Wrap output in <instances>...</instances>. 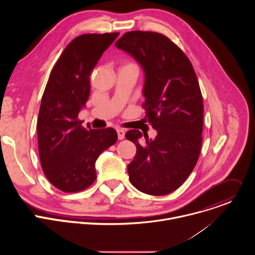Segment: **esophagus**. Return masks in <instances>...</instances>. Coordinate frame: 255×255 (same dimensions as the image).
Segmentation results:
<instances>
[{"mask_svg":"<svg viewBox=\"0 0 255 255\" xmlns=\"http://www.w3.org/2000/svg\"><path fill=\"white\" fill-rule=\"evenodd\" d=\"M117 134H118V139H119V140L124 139V137H125V131H124V130L118 129V130H117Z\"/></svg>","mask_w":255,"mask_h":255,"instance_id":"34e87169","label":"esophagus"}]
</instances>
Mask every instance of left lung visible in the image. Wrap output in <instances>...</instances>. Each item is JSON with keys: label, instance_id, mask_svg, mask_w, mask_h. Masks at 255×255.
Wrapping results in <instances>:
<instances>
[{"label": "left lung", "instance_id": "8db88e82", "mask_svg": "<svg viewBox=\"0 0 255 255\" xmlns=\"http://www.w3.org/2000/svg\"><path fill=\"white\" fill-rule=\"evenodd\" d=\"M115 45L144 70L142 107L157 132L153 140L144 135L143 144L138 130L126 133L137 148L129 179L142 193L167 195L189 177L202 147L204 104L195 69L183 50L157 32L130 31Z\"/></svg>", "mask_w": 255, "mask_h": 255}]
</instances>
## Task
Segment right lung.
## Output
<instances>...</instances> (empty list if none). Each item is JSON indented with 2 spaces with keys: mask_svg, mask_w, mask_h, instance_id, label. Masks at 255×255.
Instances as JSON below:
<instances>
[{
  "mask_svg": "<svg viewBox=\"0 0 255 255\" xmlns=\"http://www.w3.org/2000/svg\"><path fill=\"white\" fill-rule=\"evenodd\" d=\"M118 32L78 36L54 64L37 119L39 157L50 183L65 193L89 188L97 177L100 154L118 139L113 128H84L79 113L91 92L90 76Z\"/></svg>",
  "mask_w": 255,
  "mask_h": 255,
  "instance_id": "obj_1",
  "label": "right lung"
}]
</instances>
